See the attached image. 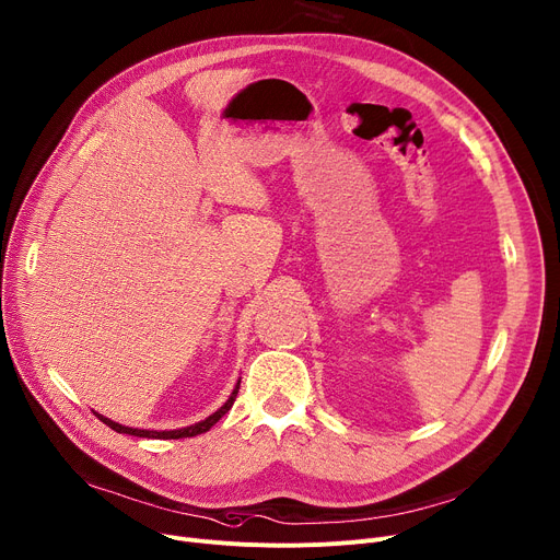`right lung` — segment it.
<instances>
[{"mask_svg":"<svg viewBox=\"0 0 560 560\" xmlns=\"http://www.w3.org/2000/svg\"><path fill=\"white\" fill-rule=\"evenodd\" d=\"M238 387H241V381L236 383V387H234V392L230 394V398L225 400V405H222L220 409H215V412H213L211 417H207L205 421H200V423H196V425H186V428H179V430H141V428H128V425H121V423L112 421V419H107V417H103V415H98V412H94V415H96V417H98L107 428H112L115 432H121V434L148 436V439H182V436H196V434L207 432L211 425H215L222 417H225V415L230 412L232 405H234V400H236Z\"/></svg>","mask_w":560,"mask_h":560,"instance_id":"add662e5","label":"right lung"}]
</instances>
